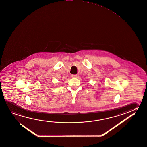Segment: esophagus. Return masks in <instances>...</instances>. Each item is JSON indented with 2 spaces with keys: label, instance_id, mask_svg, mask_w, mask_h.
<instances>
[{
  "label": "esophagus",
  "instance_id": "obj_1",
  "mask_svg": "<svg viewBox=\"0 0 147 147\" xmlns=\"http://www.w3.org/2000/svg\"><path fill=\"white\" fill-rule=\"evenodd\" d=\"M77 75H72V77H73V78H76V77H77Z\"/></svg>",
  "mask_w": 147,
  "mask_h": 147
}]
</instances>
